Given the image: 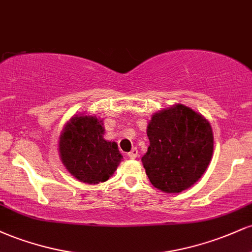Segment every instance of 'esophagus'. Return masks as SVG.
Masks as SVG:
<instances>
[{
    "label": "esophagus",
    "mask_w": 252,
    "mask_h": 252,
    "mask_svg": "<svg viewBox=\"0 0 252 252\" xmlns=\"http://www.w3.org/2000/svg\"><path fill=\"white\" fill-rule=\"evenodd\" d=\"M128 155H129L130 158H132V160L137 158V156H138V150H137V148H132L131 150H130V153H128Z\"/></svg>",
    "instance_id": "34e87169"
}]
</instances>
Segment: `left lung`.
Listing matches in <instances>:
<instances>
[{"label": "left lung", "mask_w": 252, "mask_h": 252, "mask_svg": "<svg viewBox=\"0 0 252 252\" xmlns=\"http://www.w3.org/2000/svg\"><path fill=\"white\" fill-rule=\"evenodd\" d=\"M147 135L149 147L142 163L155 189L180 193L206 172L213 155V131L201 114L174 104L153 114Z\"/></svg>", "instance_id": "1"}]
</instances>
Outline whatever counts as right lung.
Wrapping results in <instances>:
<instances>
[{
  "mask_svg": "<svg viewBox=\"0 0 252 252\" xmlns=\"http://www.w3.org/2000/svg\"><path fill=\"white\" fill-rule=\"evenodd\" d=\"M103 120L74 115L59 136V156L67 172L80 182L97 185L117 169L123 156L116 142L104 138Z\"/></svg>",
  "mask_w": 252,
  "mask_h": 252,
  "instance_id": "1",
  "label": "right lung"
}]
</instances>
